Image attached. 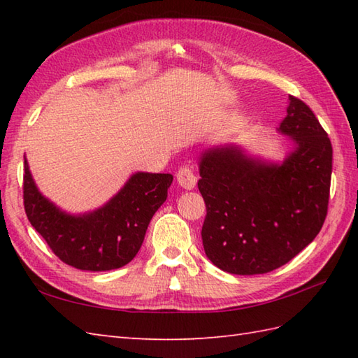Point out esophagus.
<instances>
[{
    "label": "esophagus",
    "instance_id": "obj_1",
    "mask_svg": "<svg viewBox=\"0 0 358 358\" xmlns=\"http://www.w3.org/2000/svg\"><path fill=\"white\" fill-rule=\"evenodd\" d=\"M177 181H178V185L181 187L187 189V191H191V189H194L195 185H196V177H195V173H194L191 167L183 166L177 171Z\"/></svg>",
    "mask_w": 358,
    "mask_h": 358
}]
</instances>
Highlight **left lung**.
I'll return each instance as SVG.
<instances>
[{"instance_id": "8db88e82", "label": "left lung", "mask_w": 358, "mask_h": 358, "mask_svg": "<svg viewBox=\"0 0 358 358\" xmlns=\"http://www.w3.org/2000/svg\"><path fill=\"white\" fill-rule=\"evenodd\" d=\"M278 132L294 143L281 164L249 157L238 146L201 154L203 248L224 272L255 275L277 269L301 252L324 223L332 173L328 134L295 96H289Z\"/></svg>"}]
</instances>
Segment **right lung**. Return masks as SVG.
<instances>
[{
  "label": "right lung",
  "mask_w": 358,
  "mask_h": 358,
  "mask_svg": "<svg viewBox=\"0 0 358 358\" xmlns=\"http://www.w3.org/2000/svg\"><path fill=\"white\" fill-rule=\"evenodd\" d=\"M172 180L171 173L136 172L104 206L72 215L38 191L24 158L22 196L30 224L59 260L81 271L101 272L118 269L138 254Z\"/></svg>",
  "instance_id": "add662e5"
}]
</instances>
